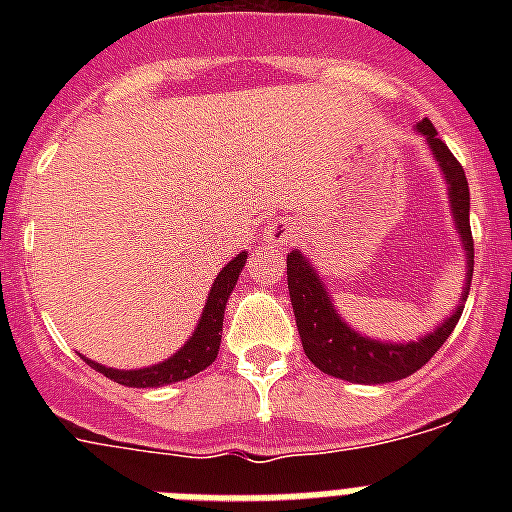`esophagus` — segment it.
Here are the masks:
<instances>
[{"instance_id": "1", "label": "esophagus", "mask_w": 512, "mask_h": 512, "mask_svg": "<svg viewBox=\"0 0 512 512\" xmlns=\"http://www.w3.org/2000/svg\"><path fill=\"white\" fill-rule=\"evenodd\" d=\"M297 235V225L292 220H271V223L264 225V241L271 243V246H284Z\"/></svg>"}]
</instances>
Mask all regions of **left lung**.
<instances>
[{"label": "left lung", "mask_w": 512, "mask_h": 512, "mask_svg": "<svg viewBox=\"0 0 512 512\" xmlns=\"http://www.w3.org/2000/svg\"><path fill=\"white\" fill-rule=\"evenodd\" d=\"M418 133L425 135L428 146L436 153L438 166L446 174L451 194V207H454V220L459 228L461 241L467 248L469 274L467 284H464V297L469 295V284H472V266H474V241L472 228H469V184L464 169L449 151V146L438 138L436 128L431 120L418 122ZM287 284L289 297H292V310H295L297 330H300L302 348L305 356L318 366L320 372L330 374V377L346 379V382L359 384H387L405 379L415 374L420 366L431 361L438 348L446 343L451 336V330L456 328L464 307H456L441 328L428 333L425 338L413 343H382L364 338L359 333L348 328L333 310L328 292H325L323 282L318 274L312 271L305 256L300 251H292L287 256Z\"/></svg>", "instance_id": "1"}]
</instances>
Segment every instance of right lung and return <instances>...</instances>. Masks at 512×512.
Masks as SVG:
<instances>
[{
    "mask_svg": "<svg viewBox=\"0 0 512 512\" xmlns=\"http://www.w3.org/2000/svg\"><path fill=\"white\" fill-rule=\"evenodd\" d=\"M246 264V251L238 253L228 266H225L220 274H217L215 284L210 289V297L205 302V310H202V320L194 330V336L184 343L179 351H176L171 359L161 361L156 366H148V369H133V372H120V369H107L102 364H94L87 361L92 369H97L99 374L110 377L112 382L125 384V387H161V384L182 382V379L194 377L200 374L202 369L212 364L217 359V348H220V330H223V312L225 302H228L230 292H233L235 282H238V274L243 271Z\"/></svg>",
    "mask_w": 512,
    "mask_h": 512,
    "instance_id": "add662e5",
    "label": "right lung"
}]
</instances>
